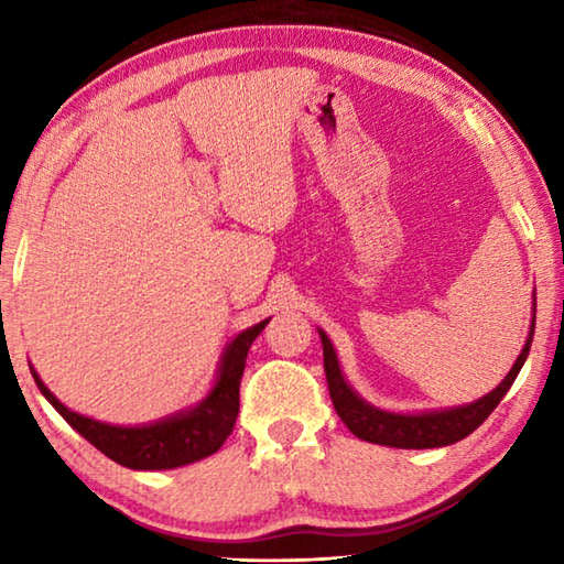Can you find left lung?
Segmentation results:
<instances>
[{"label":"left lung","mask_w":564,"mask_h":564,"mask_svg":"<svg viewBox=\"0 0 564 564\" xmlns=\"http://www.w3.org/2000/svg\"><path fill=\"white\" fill-rule=\"evenodd\" d=\"M532 333L524 343L520 358L514 360V366L508 376H505L502 383L475 403L465 408H453V410H441V413H423V415H395L386 413V410H378L373 405L362 403V400L352 393L346 380L340 376V366L336 358V350H333L330 340L326 333L321 330L323 340V366H326V380L330 390V400L336 405V413L348 425V431L360 437L366 443L376 445H388V447H405V451H423V447H443L453 445L463 437L470 435L475 427H480L488 415L498 408L500 400L508 393L510 386L518 378L524 358L530 352Z\"/></svg>","instance_id":"obj_1"}]
</instances>
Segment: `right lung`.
<instances>
[{
    "label": "right lung",
    "mask_w": 564,
    "mask_h": 564,
    "mask_svg": "<svg viewBox=\"0 0 564 564\" xmlns=\"http://www.w3.org/2000/svg\"><path fill=\"white\" fill-rule=\"evenodd\" d=\"M265 323L269 321H261L259 326L243 330L228 346L221 373H218L212 395L202 405L191 410V413L161 420V423L154 425L117 427L72 413L69 408H64L50 393V388L42 383L34 370L32 376L36 380V388L59 410V415L66 423L76 433L87 437L97 451L111 457L113 463L131 467V470H169V467H181L202 460L206 455H214L226 443V437L231 435L238 415V388H241L248 348L259 338Z\"/></svg>",
    "instance_id": "1"
}]
</instances>
